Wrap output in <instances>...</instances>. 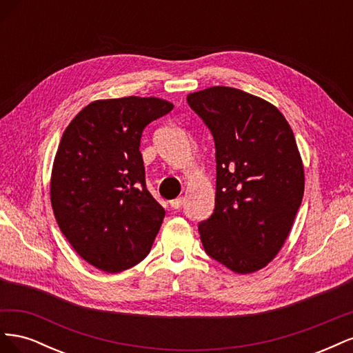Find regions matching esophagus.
Masks as SVG:
<instances>
[{
    "instance_id": "34e87169",
    "label": "esophagus",
    "mask_w": 353,
    "mask_h": 353,
    "mask_svg": "<svg viewBox=\"0 0 353 353\" xmlns=\"http://www.w3.org/2000/svg\"><path fill=\"white\" fill-rule=\"evenodd\" d=\"M169 205H170V208L179 209L181 206L184 205V197H176V199H174V200H170V201H169Z\"/></svg>"
}]
</instances>
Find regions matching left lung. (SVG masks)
I'll return each mask as SVG.
<instances>
[{
  "instance_id": "1",
  "label": "left lung",
  "mask_w": 353,
  "mask_h": 353,
  "mask_svg": "<svg viewBox=\"0 0 353 353\" xmlns=\"http://www.w3.org/2000/svg\"><path fill=\"white\" fill-rule=\"evenodd\" d=\"M216 148L212 216L199 223L206 253L237 274L262 270L280 252L305 190L301 153L274 104L231 87L187 95Z\"/></svg>"
}]
</instances>
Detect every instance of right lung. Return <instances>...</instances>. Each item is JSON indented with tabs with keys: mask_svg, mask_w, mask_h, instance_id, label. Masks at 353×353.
<instances>
[{
	"mask_svg": "<svg viewBox=\"0 0 353 353\" xmlns=\"http://www.w3.org/2000/svg\"><path fill=\"white\" fill-rule=\"evenodd\" d=\"M174 109L156 97L97 100L63 132L50 197L61 232L83 261L121 272L150 252L165 209L148 193L144 128Z\"/></svg>",
	"mask_w": 353,
	"mask_h": 353,
	"instance_id": "right-lung-1",
	"label": "right lung"
}]
</instances>
